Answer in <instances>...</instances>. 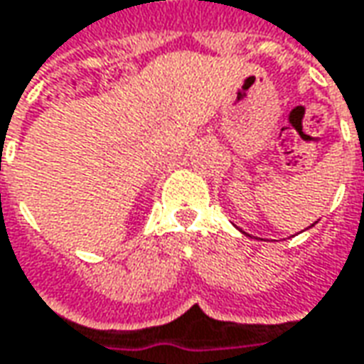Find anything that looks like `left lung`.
<instances>
[{"label": "left lung", "mask_w": 364, "mask_h": 364, "mask_svg": "<svg viewBox=\"0 0 364 364\" xmlns=\"http://www.w3.org/2000/svg\"><path fill=\"white\" fill-rule=\"evenodd\" d=\"M314 223H316V221H314ZM314 223H312V225H314ZM312 225H310V228H312ZM245 233V232H244Z\"/></svg>", "instance_id": "obj_1"}]
</instances>
